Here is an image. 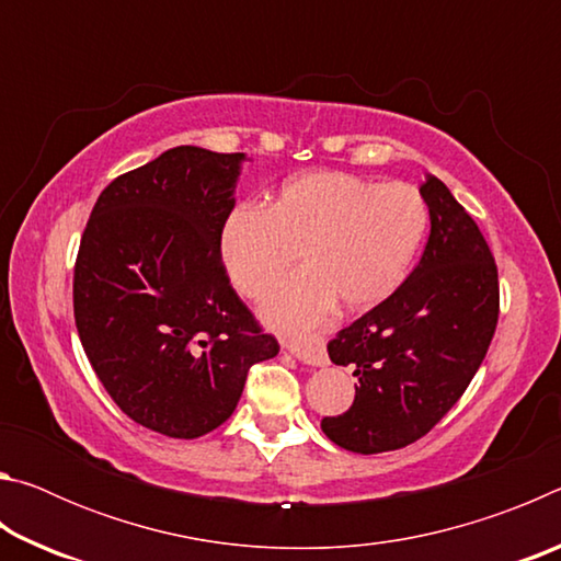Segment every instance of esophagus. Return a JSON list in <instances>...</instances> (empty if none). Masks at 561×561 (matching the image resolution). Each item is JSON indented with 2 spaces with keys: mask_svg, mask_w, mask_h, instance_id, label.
I'll return each mask as SVG.
<instances>
[{
  "mask_svg": "<svg viewBox=\"0 0 561 561\" xmlns=\"http://www.w3.org/2000/svg\"><path fill=\"white\" fill-rule=\"evenodd\" d=\"M287 348L291 351L294 356L304 360V364H309V366H327L329 364L324 341H321L319 336H309V339H301V341H287Z\"/></svg>",
  "mask_w": 561,
  "mask_h": 561,
  "instance_id": "34e87169",
  "label": "esophagus"
}]
</instances>
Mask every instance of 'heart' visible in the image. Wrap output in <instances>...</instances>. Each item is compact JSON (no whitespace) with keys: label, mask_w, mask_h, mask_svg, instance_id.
I'll list each match as a JSON object with an SVG mask.
<instances>
[{"label":"heart","mask_w":561,"mask_h":561,"mask_svg":"<svg viewBox=\"0 0 561 561\" xmlns=\"http://www.w3.org/2000/svg\"><path fill=\"white\" fill-rule=\"evenodd\" d=\"M428 205L408 183H374L341 170L289 178L267 207L237 203L220 227V257L232 287L262 299L294 260L297 277L264 304L274 329L319 324L339 299L358 311L401 287L428 232Z\"/></svg>","instance_id":"b5f03b06"}]
</instances>
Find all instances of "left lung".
Segmentation results:
<instances>
[{"label": "left lung", "instance_id": "obj_1", "mask_svg": "<svg viewBox=\"0 0 561 561\" xmlns=\"http://www.w3.org/2000/svg\"><path fill=\"white\" fill-rule=\"evenodd\" d=\"M421 195L431 237L391 297L329 341L358 378L354 405L321 421L339 448L374 455L423 438L458 403L485 358L500 314L497 264L480 227L443 180Z\"/></svg>", "mask_w": 561, "mask_h": 561}]
</instances>
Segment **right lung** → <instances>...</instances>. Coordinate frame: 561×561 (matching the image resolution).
<instances>
[{
    "label": "right lung",
    "instance_id": "1",
    "mask_svg": "<svg viewBox=\"0 0 561 561\" xmlns=\"http://www.w3.org/2000/svg\"><path fill=\"white\" fill-rule=\"evenodd\" d=\"M244 153L165 150L99 195L73 267V317L116 405L193 440L232 415L250 366L279 354L220 257Z\"/></svg>",
    "mask_w": 561,
    "mask_h": 561
}]
</instances>
